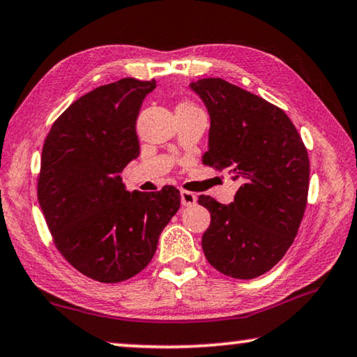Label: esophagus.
Returning a JSON list of instances; mask_svg holds the SVG:
<instances>
[{
    "label": "esophagus",
    "instance_id": "34e87169",
    "mask_svg": "<svg viewBox=\"0 0 357 357\" xmlns=\"http://www.w3.org/2000/svg\"><path fill=\"white\" fill-rule=\"evenodd\" d=\"M180 199H182L183 206H193L196 203V195L191 193V191L182 190L180 191Z\"/></svg>",
    "mask_w": 357,
    "mask_h": 357
}]
</instances>
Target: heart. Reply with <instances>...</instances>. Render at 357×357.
Wrapping results in <instances>:
<instances>
[{
	"label": "heart",
	"mask_w": 357,
	"mask_h": 357,
	"mask_svg": "<svg viewBox=\"0 0 357 357\" xmlns=\"http://www.w3.org/2000/svg\"><path fill=\"white\" fill-rule=\"evenodd\" d=\"M195 109H199V107L196 106L193 101H188V100L180 101L177 107H175V111H195Z\"/></svg>",
	"instance_id": "obj_1"
}]
</instances>
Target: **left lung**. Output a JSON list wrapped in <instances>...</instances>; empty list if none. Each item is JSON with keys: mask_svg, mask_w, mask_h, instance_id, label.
<instances>
[{"mask_svg": "<svg viewBox=\"0 0 357 357\" xmlns=\"http://www.w3.org/2000/svg\"><path fill=\"white\" fill-rule=\"evenodd\" d=\"M211 116L204 166L241 180L231 204L201 195L211 213L203 251L225 275L250 280L285 256L298 234L309 190L307 149L285 112L222 79L190 85Z\"/></svg>", "mask_w": 357, "mask_h": 357, "instance_id": "obj_1", "label": "left lung"}]
</instances>
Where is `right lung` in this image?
<instances>
[{"mask_svg": "<svg viewBox=\"0 0 357 357\" xmlns=\"http://www.w3.org/2000/svg\"><path fill=\"white\" fill-rule=\"evenodd\" d=\"M154 89L132 77L98 86L56 119L41 151L37 195L54 245L96 282L142 272L180 208L175 187L128 193L119 175L140 154L135 123Z\"/></svg>", "mask_w": 357, "mask_h": 357, "instance_id": "obj_1", "label": "right lung"}]
</instances>
